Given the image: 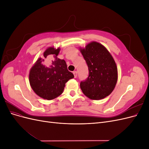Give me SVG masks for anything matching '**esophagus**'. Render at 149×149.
<instances>
[{
    "label": "esophagus",
    "instance_id": "1",
    "mask_svg": "<svg viewBox=\"0 0 149 149\" xmlns=\"http://www.w3.org/2000/svg\"><path fill=\"white\" fill-rule=\"evenodd\" d=\"M77 74H78L77 71H73V74H74V78H76V77H77Z\"/></svg>",
    "mask_w": 149,
    "mask_h": 149
}]
</instances>
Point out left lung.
<instances>
[{"instance_id": "left-lung-1", "label": "left lung", "mask_w": 149, "mask_h": 149, "mask_svg": "<svg viewBox=\"0 0 149 149\" xmlns=\"http://www.w3.org/2000/svg\"><path fill=\"white\" fill-rule=\"evenodd\" d=\"M80 51L89 70L88 77L80 83L83 93L94 100L109 96L118 81V68L113 58L104 47L95 42Z\"/></svg>"}]
</instances>
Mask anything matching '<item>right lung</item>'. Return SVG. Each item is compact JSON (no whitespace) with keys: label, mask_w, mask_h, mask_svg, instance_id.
I'll use <instances>...</instances> for the list:
<instances>
[{"label":"right lung","mask_w":149,"mask_h":149,"mask_svg":"<svg viewBox=\"0 0 149 149\" xmlns=\"http://www.w3.org/2000/svg\"><path fill=\"white\" fill-rule=\"evenodd\" d=\"M60 48L49 47L44 52L45 58L39 59L31 68L29 81L38 96L51 100L63 93L66 83L74 78L67 69L66 61L57 57Z\"/></svg>","instance_id":"1"}]
</instances>
